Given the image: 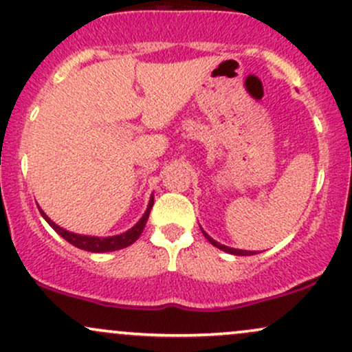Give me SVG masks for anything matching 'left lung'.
Segmentation results:
<instances>
[{
	"mask_svg": "<svg viewBox=\"0 0 352 352\" xmlns=\"http://www.w3.org/2000/svg\"><path fill=\"white\" fill-rule=\"evenodd\" d=\"M201 232H203L204 237H206V239L209 240V242L212 243V245L219 248V250H224V252H228V253H232V255H239V256H248V255H255V252H248V250H237V248H230V247H226V245H222V243L216 242L214 239H211V237H209V235H208L206 232H204L203 229H201Z\"/></svg>",
	"mask_w": 352,
	"mask_h": 352,
	"instance_id": "obj_1",
	"label": "left lung"
}]
</instances>
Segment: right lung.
Returning <instances> with one entry per match:
<instances>
[{"label":"right lung","instance_id":"obj_1","mask_svg":"<svg viewBox=\"0 0 352 352\" xmlns=\"http://www.w3.org/2000/svg\"><path fill=\"white\" fill-rule=\"evenodd\" d=\"M153 204H154V198L151 197L148 209H146L143 217L136 222V226H133V228L130 230H126V232H123L120 235H113V237H91V235H79V234L68 232V230L61 229L60 226H56L55 222H53L50 217H48L45 212L42 211V209L40 208L38 209H40V214H42L43 219H45L48 224L52 226L53 230H55L56 234H60L65 240H68L71 245L81 248V250H86V252L102 253V252L120 250V248H124V247L131 245V243H135L136 240L140 239L141 232H143L146 222H148V217H149L151 209H153Z\"/></svg>","mask_w":352,"mask_h":352}]
</instances>
